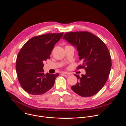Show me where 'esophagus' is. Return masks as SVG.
I'll use <instances>...</instances> for the list:
<instances>
[{"instance_id": "1", "label": "esophagus", "mask_w": 126, "mask_h": 126, "mask_svg": "<svg viewBox=\"0 0 126 126\" xmlns=\"http://www.w3.org/2000/svg\"><path fill=\"white\" fill-rule=\"evenodd\" d=\"M63 74H64V75L65 77H68V76H69L70 75V74L69 73H67V72H64V73H63Z\"/></svg>"}]
</instances>
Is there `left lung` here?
<instances>
[{"instance_id":"8db88e82","label":"left lung","mask_w":126,"mask_h":126,"mask_svg":"<svg viewBox=\"0 0 126 126\" xmlns=\"http://www.w3.org/2000/svg\"><path fill=\"white\" fill-rule=\"evenodd\" d=\"M63 39L73 45L78 52L79 59L85 68L86 74L75 76L77 83L71 87L72 90L82 97H91L103 87L109 77L112 62L110 52L105 44L96 35L86 31L65 33Z\"/></svg>"}]
</instances>
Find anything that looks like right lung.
I'll use <instances>...</instances> for the list:
<instances>
[{"mask_svg": "<svg viewBox=\"0 0 126 126\" xmlns=\"http://www.w3.org/2000/svg\"><path fill=\"white\" fill-rule=\"evenodd\" d=\"M63 32L45 34L34 37L21 48L17 55L16 70L24 90L33 95H42L52 88L58 73H44L43 62L50 59L55 45Z\"/></svg>", "mask_w": 126, "mask_h": 126, "instance_id": "obj_1", "label": "right lung"}]
</instances>
